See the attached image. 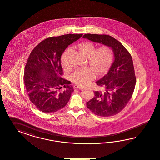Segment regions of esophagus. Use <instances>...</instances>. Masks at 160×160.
I'll return each mask as SVG.
<instances>
[{
	"mask_svg": "<svg viewBox=\"0 0 160 160\" xmlns=\"http://www.w3.org/2000/svg\"><path fill=\"white\" fill-rule=\"evenodd\" d=\"M73 88H74V89H78V88H79V89H82V88H84V87H80V86H78V85H74V86H73Z\"/></svg>",
	"mask_w": 160,
	"mask_h": 160,
	"instance_id": "esophagus-1",
	"label": "esophagus"
}]
</instances>
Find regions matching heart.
Returning <instances> with one entry per match:
<instances>
[{"label":"heart","instance_id":"1","mask_svg":"<svg viewBox=\"0 0 160 160\" xmlns=\"http://www.w3.org/2000/svg\"><path fill=\"white\" fill-rule=\"evenodd\" d=\"M78 52L84 58H88L92 68H78L71 76L73 82L84 86L95 78V72L98 76L106 74L113 62L112 49L107 46H102L96 51L94 45L90 42L80 44L78 47Z\"/></svg>","mask_w":160,"mask_h":160}]
</instances>
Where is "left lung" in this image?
Returning <instances> with one entry per match:
<instances>
[{"instance_id": "obj_1", "label": "left lung", "mask_w": 160, "mask_h": 160, "mask_svg": "<svg viewBox=\"0 0 160 160\" xmlns=\"http://www.w3.org/2000/svg\"><path fill=\"white\" fill-rule=\"evenodd\" d=\"M82 38L110 48L114 57L108 73L96 82L104 91L94 92V96L87 102V108L98 116L116 115L129 102L136 86L131 54L120 42L109 35L86 34Z\"/></svg>"}]
</instances>
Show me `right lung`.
I'll return each mask as SVG.
<instances>
[{"mask_svg":"<svg viewBox=\"0 0 160 160\" xmlns=\"http://www.w3.org/2000/svg\"><path fill=\"white\" fill-rule=\"evenodd\" d=\"M82 34H64L44 40L30 54L24 70V84L30 100L39 110L54 112L66 106L73 87L61 76V56ZM64 88L63 90L61 89Z\"/></svg>","mask_w":160,"mask_h":160,"instance_id":"right-lung-1","label":"right lung"}]
</instances>
